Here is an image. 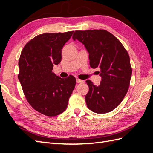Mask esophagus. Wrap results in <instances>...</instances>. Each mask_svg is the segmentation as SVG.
Returning a JSON list of instances; mask_svg holds the SVG:
<instances>
[{"label":"esophagus","instance_id":"obj_1","mask_svg":"<svg viewBox=\"0 0 153 153\" xmlns=\"http://www.w3.org/2000/svg\"><path fill=\"white\" fill-rule=\"evenodd\" d=\"M76 83H77V84H81V83H83V82H84V81L82 80L78 79V78H76Z\"/></svg>","mask_w":153,"mask_h":153}]
</instances>
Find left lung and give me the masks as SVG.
Returning a JSON list of instances; mask_svg holds the SVG:
<instances>
[{
    "label": "left lung",
    "mask_w": 153,
    "mask_h": 153,
    "mask_svg": "<svg viewBox=\"0 0 153 153\" xmlns=\"http://www.w3.org/2000/svg\"><path fill=\"white\" fill-rule=\"evenodd\" d=\"M73 39L84 45L91 67L101 69L99 85L86 80L89 88L85 96L88 108L97 114L111 112L122 102L130 83L132 69L127 51L105 30H76Z\"/></svg>",
    "instance_id": "1"
}]
</instances>
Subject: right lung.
<instances>
[{"mask_svg":"<svg viewBox=\"0 0 153 153\" xmlns=\"http://www.w3.org/2000/svg\"><path fill=\"white\" fill-rule=\"evenodd\" d=\"M73 33L37 36L25 45L20 55L18 78L25 98L34 110L47 116L64 112L75 89L73 76L62 78L52 72L54 64L61 62L62 49Z\"/></svg>","mask_w":153,"mask_h":153,"instance_id":"obj_1","label":"right lung"}]
</instances>
